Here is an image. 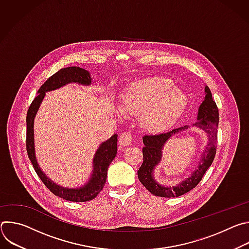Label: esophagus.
Returning <instances> with one entry per match:
<instances>
[{
    "label": "esophagus",
    "mask_w": 249,
    "mask_h": 249,
    "mask_svg": "<svg viewBox=\"0 0 249 249\" xmlns=\"http://www.w3.org/2000/svg\"><path fill=\"white\" fill-rule=\"evenodd\" d=\"M132 140H133L132 134H131L130 132H124V133H122V134L120 135L119 143H120L122 146H128V145H131Z\"/></svg>",
    "instance_id": "34e87169"
}]
</instances>
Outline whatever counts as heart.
<instances>
[{
  "instance_id": "b5f03b06",
  "label": "heart",
  "mask_w": 249,
  "mask_h": 249,
  "mask_svg": "<svg viewBox=\"0 0 249 249\" xmlns=\"http://www.w3.org/2000/svg\"><path fill=\"white\" fill-rule=\"evenodd\" d=\"M186 104L184 92L163 79H149L127 89L122 110L129 115L140 114L142 123L151 131H161L170 126Z\"/></svg>"
}]
</instances>
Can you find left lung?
I'll use <instances>...</instances> for the list:
<instances>
[{"label": "left lung", "mask_w": 249, "mask_h": 249, "mask_svg": "<svg viewBox=\"0 0 249 249\" xmlns=\"http://www.w3.org/2000/svg\"><path fill=\"white\" fill-rule=\"evenodd\" d=\"M205 100L201 103L198 112V122L194 124L201 129H203L209 137V143L207 144L206 150L203 154L202 160L199 164L198 169H196L193 174L174 187H164L156 182L153 178L154 167L160 161L161 159V149L165 142L179 131L187 129L186 126L180 127L178 129H173L167 133H162L159 135H146L143 137V143L145 147L143 148L144 160L141 167L138 170V177L140 182L143 184L152 194L160 197H178L191 189L195 188L197 184L201 181L203 175L207 169L211 166L213 160L215 159L217 151V140H218V125H219V109L216 102L212 97L211 90L209 87L205 88Z\"/></svg>", "instance_id": "1"}]
</instances>
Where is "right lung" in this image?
Returning a JSON list of instances; mask_svg holds the SVG:
<instances>
[{
  "instance_id": "1",
  "label": "right lung",
  "mask_w": 249,
  "mask_h": 249,
  "mask_svg": "<svg viewBox=\"0 0 249 249\" xmlns=\"http://www.w3.org/2000/svg\"><path fill=\"white\" fill-rule=\"evenodd\" d=\"M69 83L90 85L91 78L87 70L80 67H68L58 71L39 88L38 94L29 105L26 113V151L38 177L54 195L72 202H86L94 199L104 187L108 166L117 154V134H114L109 140L100 145L93 159V173L91 178L84 187L78 189L64 188L51 181L41 171L34 154L33 122L45 92L59 89Z\"/></svg>"
}]
</instances>
